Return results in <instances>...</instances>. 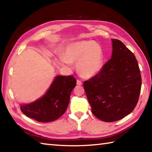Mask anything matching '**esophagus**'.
<instances>
[{"mask_svg":"<svg viewBox=\"0 0 152 152\" xmlns=\"http://www.w3.org/2000/svg\"><path fill=\"white\" fill-rule=\"evenodd\" d=\"M76 83H77V85H78V86H81V85H82V82L81 81H80V80H77Z\"/></svg>","mask_w":152,"mask_h":152,"instance_id":"obj_1","label":"esophagus"}]
</instances>
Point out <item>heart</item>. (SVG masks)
Listing matches in <instances>:
<instances>
[{
  "label": "heart",
  "instance_id": "heart-1",
  "mask_svg": "<svg viewBox=\"0 0 152 152\" xmlns=\"http://www.w3.org/2000/svg\"><path fill=\"white\" fill-rule=\"evenodd\" d=\"M59 63L64 66L76 63V69L85 78L95 76L101 70L104 55L101 46L92 41H82L67 47L63 56L59 58Z\"/></svg>",
  "mask_w": 152,
  "mask_h": 152
}]
</instances>
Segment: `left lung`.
Returning a JSON list of instances; mask_svg holds the SVG:
<instances>
[{
  "instance_id": "1",
  "label": "left lung",
  "mask_w": 152,
  "mask_h": 152,
  "mask_svg": "<svg viewBox=\"0 0 152 152\" xmlns=\"http://www.w3.org/2000/svg\"><path fill=\"white\" fill-rule=\"evenodd\" d=\"M112 42L111 59L97 74L83 83L92 113L105 122L119 120L133 112L142 86L134 55L120 40Z\"/></svg>"
}]
</instances>
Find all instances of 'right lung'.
Returning <instances> with one entry per match:
<instances>
[{
    "mask_svg": "<svg viewBox=\"0 0 152 152\" xmlns=\"http://www.w3.org/2000/svg\"><path fill=\"white\" fill-rule=\"evenodd\" d=\"M76 85L73 76H57L42 97L28 104L21 106L27 117L39 122H50L60 118L69 105L70 93Z\"/></svg>",
    "mask_w": 152,
    "mask_h": 152,
    "instance_id": "obj_1",
    "label": "right lung"
}]
</instances>
